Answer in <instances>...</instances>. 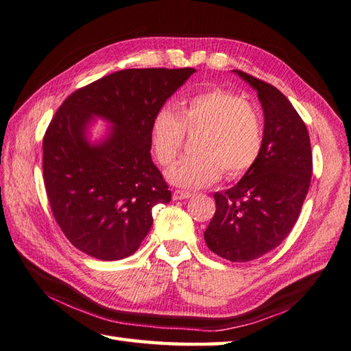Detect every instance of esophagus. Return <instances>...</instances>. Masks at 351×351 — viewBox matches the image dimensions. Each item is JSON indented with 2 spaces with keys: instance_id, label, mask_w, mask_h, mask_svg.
Segmentation results:
<instances>
[{
  "instance_id": "1",
  "label": "esophagus",
  "mask_w": 351,
  "mask_h": 351,
  "mask_svg": "<svg viewBox=\"0 0 351 351\" xmlns=\"http://www.w3.org/2000/svg\"><path fill=\"white\" fill-rule=\"evenodd\" d=\"M173 199L175 200H181V199H189L191 196L190 191H184V190H173Z\"/></svg>"
}]
</instances>
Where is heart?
Here are the masks:
<instances>
[{
  "mask_svg": "<svg viewBox=\"0 0 351 351\" xmlns=\"http://www.w3.org/2000/svg\"><path fill=\"white\" fill-rule=\"evenodd\" d=\"M199 131L196 154L184 156L167 171V180L184 189H199L226 178H238L255 166L264 146V125L258 110L240 95L208 88L185 98L178 111L162 107L151 122V147L162 166L173 162L185 132Z\"/></svg>",
  "mask_w": 351,
  "mask_h": 351,
  "instance_id": "obj_1",
  "label": "heart"
}]
</instances>
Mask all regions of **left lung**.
<instances>
[{
	"label": "left lung",
	"instance_id": "left-lung-1",
	"mask_svg": "<svg viewBox=\"0 0 351 351\" xmlns=\"http://www.w3.org/2000/svg\"><path fill=\"white\" fill-rule=\"evenodd\" d=\"M258 92L264 111V146L240 182L215 193L205 243L215 255L247 263L276 249L299 219L312 176L306 125L274 86L235 71Z\"/></svg>",
	"mask_w": 351,
	"mask_h": 351
}]
</instances>
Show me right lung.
I'll use <instances>...</instances> for the list:
<instances>
[{
	"mask_svg": "<svg viewBox=\"0 0 351 351\" xmlns=\"http://www.w3.org/2000/svg\"><path fill=\"white\" fill-rule=\"evenodd\" d=\"M193 72L123 69L78 88L57 110L43 137V182L57 225L78 250L102 261L132 255L152 226V208L170 202L149 132ZM93 115L115 126L99 145L85 140Z\"/></svg>",
	"mask_w": 351,
	"mask_h": 351,
	"instance_id": "obj_1",
	"label": "right lung"
}]
</instances>
